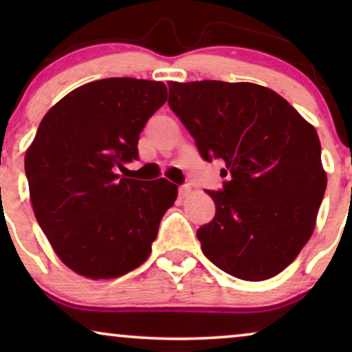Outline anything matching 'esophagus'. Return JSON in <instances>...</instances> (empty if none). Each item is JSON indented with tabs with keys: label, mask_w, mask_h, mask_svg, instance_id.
I'll return each mask as SVG.
<instances>
[{
	"label": "esophagus",
	"mask_w": 352,
	"mask_h": 352,
	"mask_svg": "<svg viewBox=\"0 0 352 352\" xmlns=\"http://www.w3.org/2000/svg\"><path fill=\"white\" fill-rule=\"evenodd\" d=\"M190 194V186L189 184H184V186H179V197H186Z\"/></svg>",
	"instance_id": "1"
}]
</instances>
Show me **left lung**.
Listing matches in <instances>:
<instances>
[{"label": "left lung", "instance_id": "obj_1", "mask_svg": "<svg viewBox=\"0 0 352 352\" xmlns=\"http://www.w3.org/2000/svg\"><path fill=\"white\" fill-rule=\"evenodd\" d=\"M168 105L204 160L226 177L213 221L197 230L204 254L242 280L282 272L312 235L327 176L320 141L282 96L254 83H170Z\"/></svg>", "mask_w": 352, "mask_h": 352}]
</instances>
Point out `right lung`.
<instances>
[{"label": "right lung", "mask_w": 352, "mask_h": 352, "mask_svg": "<svg viewBox=\"0 0 352 352\" xmlns=\"http://www.w3.org/2000/svg\"><path fill=\"white\" fill-rule=\"evenodd\" d=\"M165 100L162 81L104 78L67 94L38 126L25 153L33 211L60 261L80 276L120 277L152 252L177 186L118 170L138 160L139 134Z\"/></svg>", "instance_id": "1"}]
</instances>
